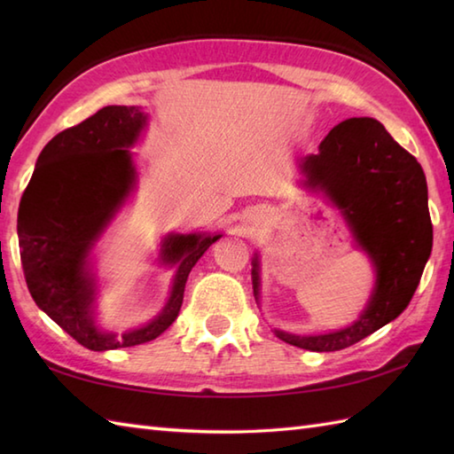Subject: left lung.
Instances as JSON below:
<instances>
[{"label": "left lung", "mask_w": 454, "mask_h": 454, "mask_svg": "<svg viewBox=\"0 0 454 454\" xmlns=\"http://www.w3.org/2000/svg\"><path fill=\"white\" fill-rule=\"evenodd\" d=\"M302 173L306 185L325 191L343 208L379 278L369 308L345 330L310 337L275 333L301 349L340 351L398 317L416 293L433 246L427 181L418 160L369 117L333 127L320 153L302 161ZM252 275L257 296V259Z\"/></svg>", "instance_id": "obj_1"}]
</instances>
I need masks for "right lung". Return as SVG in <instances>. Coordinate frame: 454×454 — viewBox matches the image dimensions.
Here are the masks:
<instances>
[{
	"label": "right lung",
	"instance_id": "obj_1",
	"mask_svg": "<svg viewBox=\"0 0 454 454\" xmlns=\"http://www.w3.org/2000/svg\"><path fill=\"white\" fill-rule=\"evenodd\" d=\"M146 124L137 107H103L58 132L38 156L17 216L25 281L36 306L91 351L156 340L176 322L191 269L220 236H169L161 257L179 263L168 306L148 325L122 335L93 325V283L85 257L134 181L130 152Z\"/></svg>",
	"mask_w": 454,
	"mask_h": 454
}]
</instances>
